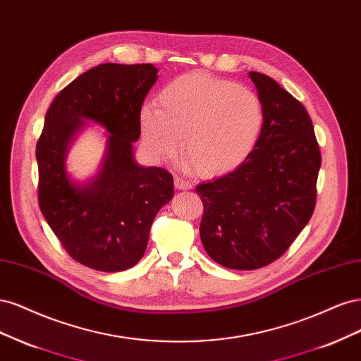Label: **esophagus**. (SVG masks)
<instances>
[{
  "label": "esophagus",
  "instance_id": "34e87169",
  "mask_svg": "<svg viewBox=\"0 0 361 361\" xmlns=\"http://www.w3.org/2000/svg\"><path fill=\"white\" fill-rule=\"evenodd\" d=\"M173 184H176V188L180 189V190H189V189H192V185H193L192 181L181 178V177L173 178Z\"/></svg>",
  "mask_w": 361,
  "mask_h": 361
}]
</instances>
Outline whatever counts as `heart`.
<instances>
[{
    "label": "heart",
    "mask_w": 361,
    "mask_h": 361,
    "mask_svg": "<svg viewBox=\"0 0 361 361\" xmlns=\"http://www.w3.org/2000/svg\"><path fill=\"white\" fill-rule=\"evenodd\" d=\"M160 108L147 104L139 114L145 147L157 159L183 151L204 177L238 168L257 147L264 108L249 87L204 72L178 76L159 94Z\"/></svg>",
    "instance_id": "obj_1"
}]
</instances>
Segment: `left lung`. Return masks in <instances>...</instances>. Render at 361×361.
Wrapping results in <instances>:
<instances>
[{
	"label": "left lung",
	"instance_id": "left-lung-1",
	"mask_svg": "<svg viewBox=\"0 0 361 361\" xmlns=\"http://www.w3.org/2000/svg\"><path fill=\"white\" fill-rule=\"evenodd\" d=\"M249 76L264 108L257 147L235 171L196 188L204 249L232 270L261 269L289 249L315 210L321 168L306 108L270 76Z\"/></svg>",
	"mask_w": 361,
	"mask_h": 361
}]
</instances>
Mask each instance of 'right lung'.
I'll return each instance as SVG.
<instances>
[{
  "label": "right lung",
  "mask_w": 361,
  "mask_h": 361,
  "mask_svg": "<svg viewBox=\"0 0 361 361\" xmlns=\"http://www.w3.org/2000/svg\"><path fill=\"white\" fill-rule=\"evenodd\" d=\"M157 80L151 64H100L58 92L36 147L39 205L71 257L99 271L130 269L145 253L157 212L173 195L172 173L135 164L139 114ZM111 133L99 177L78 188L63 168L65 148L82 118Z\"/></svg>",
  "instance_id": "right-lung-1"
}]
</instances>
